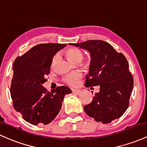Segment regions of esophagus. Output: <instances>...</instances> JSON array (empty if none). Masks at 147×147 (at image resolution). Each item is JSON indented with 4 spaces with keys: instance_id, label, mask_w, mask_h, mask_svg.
Listing matches in <instances>:
<instances>
[{
    "instance_id": "esophagus-1",
    "label": "esophagus",
    "mask_w": 147,
    "mask_h": 147,
    "mask_svg": "<svg viewBox=\"0 0 147 147\" xmlns=\"http://www.w3.org/2000/svg\"><path fill=\"white\" fill-rule=\"evenodd\" d=\"M72 92H73V93H75V94H79L80 90H72Z\"/></svg>"
}]
</instances>
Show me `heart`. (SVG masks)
<instances>
[{"instance_id":"heart-1","label":"heart","mask_w":147,"mask_h":147,"mask_svg":"<svg viewBox=\"0 0 147 147\" xmlns=\"http://www.w3.org/2000/svg\"><path fill=\"white\" fill-rule=\"evenodd\" d=\"M67 57L73 62L81 61L83 59V53L79 49L76 48H69L65 52ZM58 59V55H55L52 59L51 67H53ZM82 78V74L78 72L70 74L64 78V82L68 86L71 87H75L79 83L80 80Z\"/></svg>"}]
</instances>
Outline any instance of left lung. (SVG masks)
<instances>
[{"label":"left lung","mask_w":147,"mask_h":147,"mask_svg":"<svg viewBox=\"0 0 147 147\" xmlns=\"http://www.w3.org/2000/svg\"><path fill=\"white\" fill-rule=\"evenodd\" d=\"M71 45L90 53L89 75L85 86H99V92L94 94L92 102L84 107L86 113L102 123H109L122 116L129 106L133 88V77L125 57L103 40H90Z\"/></svg>","instance_id":"8db88e82"}]
</instances>
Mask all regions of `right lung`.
<instances>
[{
    "instance_id": "1",
    "label": "right lung",
    "mask_w": 147,
    "mask_h": 147,
    "mask_svg": "<svg viewBox=\"0 0 147 147\" xmlns=\"http://www.w3.org/2000/svg\"><path fill=\"white\" fill-rule=\"evenodd\" d=\"M65 46L66 44H38L14 61L10 87L12 105L30 123L52 122L60 111L64 96L71 93L67 86H59L51 92L42 86L48 80L53 56Z\"/></svg>"
}]
</instances>
